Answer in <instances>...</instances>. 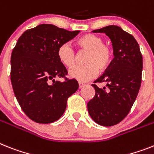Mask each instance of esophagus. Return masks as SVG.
Segmentation results:
<instances>
[{"instance_id":"34e87169","label":"esophagus","mask_w":154,"mask_h":154,"mask_svg":"<svg viewBox=\"0 0 154 154\" xmlns=\"http://www.w3.org/2000/svg\"><path fill=\"white\" fill-rule=\"evenodd\" d=\"M78 85H79V88H83L84 86H85V84L84 83H81V82H79V83H78Z\"/></svg>"}]
</instances>
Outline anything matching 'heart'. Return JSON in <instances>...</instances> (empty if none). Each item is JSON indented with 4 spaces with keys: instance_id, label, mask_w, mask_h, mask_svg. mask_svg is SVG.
<instances>
[{
    "instance_id": "1",
    "label": "heart",
    "mask_w": 154,
    "mask_h": 154,
    "mask_svg": "<svg viewBox=\"0 0 154 154\" xmlns=\"http://www.w3.org/2000/svg\"><path fill=\"white\" fill-rule=\"evenodd\" d=\"M76 45L81 50L88 52L85 63L86 65L77 66L69 70L71 78L80 82H86L96 77L99 72L108 69L113 62V50L109 45L104 44L101 37L92 33H86L80 37ZM57 56L60 63L66 67L75 64L76 55L70 45L64 43L58 48Z\"/></svg>"
}]
</instances>
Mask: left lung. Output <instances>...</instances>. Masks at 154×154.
Masks as SVG:
<instances>
[{
    "instance_id": "obj_1",
    "label": "left lung",
    "mask_w": 154,
    "mask_h": 154,
    "mask_svg": "<svg viewBox=\"0 0 154 154\" xmlns=\"http://www.w3.org/2000/svg\"><path fill=\"white\" fill-rule=\"evenodd\" d=\"M93 33H104L112 42L114 58L110 66L92 85L95 95L88 103L93 121L102 126H113L128 115L135 103L142 81L143 56L135 37L117 26H108Z\"/></svg>"
}]
</instances>
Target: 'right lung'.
<instances>
[{
	"label": "right lung",
	"instance_id": "add662e5",
	"mask_svg": "<svg viewBox=\"0 0 154 154\" xmlns=\"http://www.w3.org/2000/svg\"><path fill=\"white\" fill-rule=\"evenodd\" d=\"M80 31H69L51 24H41L25 31L11 56V81L23 112L37 123L59 120L67 99L78 89L75 79L55 81L67 70L57 56L59 47Z\"/></svg>",
	"mask_w": 154,
	"mask_h": 154
}]
</instances>
